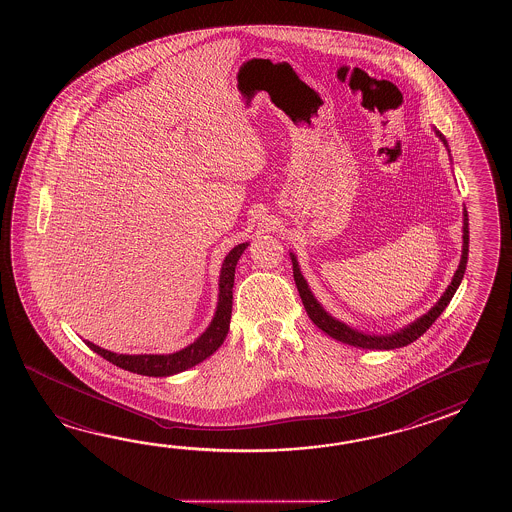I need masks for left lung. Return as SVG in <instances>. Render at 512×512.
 I'll return each mask as SVG.
<instances>
[{
	"instance_id": "obj_1",
	"label": "left lung",
	"mask_w": 512,
	"mask_h": 512,
	"mask_svg": "<svg viewBox=\"0 0 512 512\" xmlns=\"http://www.w3.org/2000/svg\"><path fill=\"white\" fill-rule=\"evenodd\" d=\"M435 135H437V137L443 141L446 148H448V142H446L445 135H443L439 130H435ZM291 260H293L294 282H296V287H298V293H300V298H302V304H304L307 315H309V318L313 320V324H315L318 329H322V331L327 333L329 337L335 338V340H340V342H344V344H349V346H355V348H403V346L412 344L414 340H417V338L421 337L423 333H426V329H428V327L434 324L435 320H437V318L441 316V313L445 311L446 305L450 304V300H452V296L456 293L459 283L463 280V274H465V269H467L468 260L467 210H463V251H461V261H459V267H457V271L454 272V278H452V282L448 285V289H446L443 296L439 298V302H437V304H435L434 307L426 313V315L421 316V318H417V320L412 322L410 326H406L404 329H401V331L392 333V335H366V333H362V331H357V329H353V327L346 326L344 322H340L337 318H333V316L327 313L326 309H324L322 305L316 302L315 296L311 293L309 285H307L304 276H302V272H300L298 261L294 258L293 252H291Z\"/></svg>"
}]
</instances>
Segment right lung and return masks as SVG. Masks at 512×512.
Instances as JSON below:
<instances>
[{
	"mask_svg": "<svg viewBox=\"0 0 512 512\" xmlns=\"http://www.w3.org/2000/svg\"><path fill=\"white\" fill-rule=\"evenodd\" d=\"M249 243H240L227 254L221 265L219 274V294L216 315L212 318L210 326L201 337L194 340L190 346L170 355H119L108 349L98 348L93 342L86 340L87 348L93 349L97 355L109 360L111 364L119 366L122 370L148 375V377H170L175 373L188 370L199 362L208 359L227 338L232 315V287H234V272L243 251Z\"/></svg>",
	"mask_w": 512,
	"mask_h": 512,
	"instance_id": "obj_1",
	"label": "right lung"
}]
</instances>
